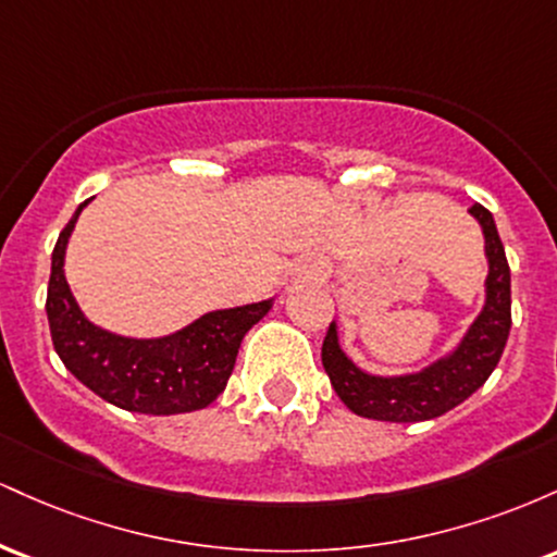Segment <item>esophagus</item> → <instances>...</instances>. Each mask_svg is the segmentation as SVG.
Masks as SVG:
<instances>
[{
	"mask_svg": "<svg viewBox=\"0 0 557 557\" xmlns=\"http://www.w3.org/2000/svg\"><path fill=\"white\" fill-rule=\"evenodd\" d=\"M298 277L306 280V283H314V280L322 277V270H319V264H314V261H309V264L298 267Z\"/></svg>",
	"mask_w": 557,
	"mask_h": 557,
	"instance_id": "esophagus-1",
	"label": "esophagus"
}]
</instances>
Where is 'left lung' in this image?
<instances>
[{
    "mask_svg": "<svg viewBox=\"0 0 557 557\" xmlns=\"http://www.w3.org/2000/svg\"><path fill=\"white\" fill-rule=\"evenodd\" d=\"M482 227L487 280L484 306L453 350L419 372L372 374L350 359L341 345L337 322L330 324L322 345V363L332 387L354 413L376 421H430L474 395L500 361L510 332V270L495 220L482 203L469 209Z\"/></svg>",
    "mask_w": 557,
    "mask_h": 557,
    "instance_id": "obj_1",
    "label": "left lung"
}]
</instances>
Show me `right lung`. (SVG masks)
Masks as SVG:
<instances>
[{"mask_svg":"<svg viewBox=\"0 0 557 557\" xmlns=\"http://www.w3.org/2000/svg\"><path fill=\"white\" fill-rule=\"evenodd\" d=\"M88 201L75 209L52 253L47 317L57 356L75 380L125 411L172 417L207 408L227 387L243 335L267 317L274 298L209 311L162 337L99 327L83 314L65 277L67 240Z\"/></svg>","mask_w":557,"mask_h":557,"instance_id":"1","label":"right lung"}]
</instances>
